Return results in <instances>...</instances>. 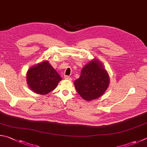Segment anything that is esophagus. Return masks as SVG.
Returning <instances> with one entry per match:
<instances>
[{"label":"esophagus","instance_id":"esophagus-1","mask_svg":"<svg viewBox=\"0 0 147 147\" xmlns=\"http://www.w3.org/2000/svg\"><path fill=\"white\" fill-rule=\"evenodd\" d=\"M64 78H65V80H71V77L69 76H64Z\"/></svg>","mask_w":147,"mask_h":147}]
</instances>
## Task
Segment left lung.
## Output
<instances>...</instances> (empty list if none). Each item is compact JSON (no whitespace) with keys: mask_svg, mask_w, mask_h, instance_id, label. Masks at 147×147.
<instances>
[{"mask_svg":"<svg viewBox=\"0 0 147 147\" xmlns=\"http://www.w3.org/2000/svg\"><path fill=\"white\" fill-rule=\"evenodd\" d=\"M109 76L102 63L96 59L90 61L82 69L80 76L74 82L76 91L85 100L100 97L109 87Z\"/></svg>","mask_w":147,"mask_h":147,"instance_id":"left-lung-1","label":"left lung"}]
</instances>
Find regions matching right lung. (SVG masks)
Masks as SVG:
<instances>
[{"label": "right lung", "instance_id": "obj_1", "mask_svg": "<svg viewBox=\"0 0 147 147\" xmlns=\"http://www.w3.org/2000/svg\"><path fill=\"white\" fill-rule=\"evenodd\" d=\"M26 78L32 91L39 94H48L62 80L61 76L47 60L31 67L27 72Z\"/></svg>", "mask_w": 147, "mask_h": 147}]
</instances>
